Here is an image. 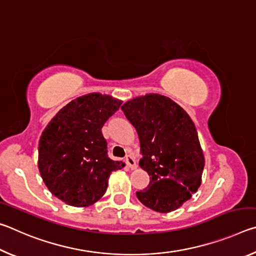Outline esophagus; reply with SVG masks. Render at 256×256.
I'll use <instances>...</instances> for the list:
<instances>
[{"instance_id": "obj_1", "label": "esophagus", "mask_w": 256, "mask_h": 256, "mask_svg": "<svg viewBox=\"0 0 256 256\" xmlns=\"http://www.w3.org/2000/svg\"><path fill=\"white\" fill-rule=\"evenodd\" d=\"M125 162H126V164L128 166V168H131V170H136V159H134L131 154L126 156V158H125Z\"/></svg>"}]
</instances>
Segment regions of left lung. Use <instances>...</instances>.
<instances>
[{
    "label": "left lung",
    "mask_w": 256,
    "mask_h": 256,
    "mask_svg": "<svg viewBox=\"0 0 256 256\" xmlns=\"http://www.w3.org/2000/svg\"><path fill=\"white\" fill-rule=\"evenodd\" d=\"M140 140V167L150 176L149 186L138 190L142 204L172 212L200 188L204 156L188 112L158 94L136 97L120 107Z\"/></svg>",
    "instance_id": "obj_1"
}]
</instances>
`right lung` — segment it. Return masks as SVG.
<instances>
[{
	"mask_svg": "<svg viewBox=\"0 0 256 256\" xmlns=\"http://www.w3.org/2000/svg\"><path fill=\"white\" fill-rule=\"evenodd\" d=\"M122 100L92 92L60 110L38 144V168L52 194L72 206H89L105 194L112 172L122 162L108 158L102 133Z\"/></svg>",
	"mask_w": 256,
	"mask_h": 256,
	"instance_id": "1",
	"label": "right lung"
}]
</instances>
